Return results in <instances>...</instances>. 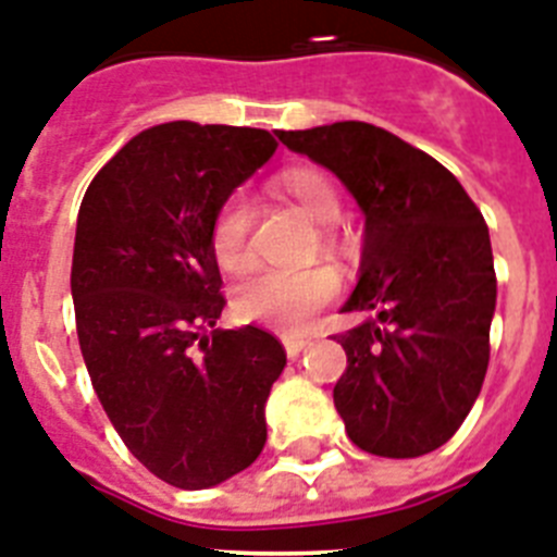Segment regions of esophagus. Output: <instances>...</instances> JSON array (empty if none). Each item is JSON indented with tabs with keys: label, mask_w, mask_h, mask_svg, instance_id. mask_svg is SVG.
<instances>
[{
	"label": "esophagus",
	"mask_w": 557,
	"mask_h": 557,
	"mask_svg": "<svg viewBox=\"0 0 557 557\" xmlns=\"http://www.w3.org/2000/svg\"><path fill=\"white\" fill-rule=\"evenodd\" d=\"M283 345H286L288 357L294 359V357H300L302 348L308 345V339H302V336H286V339H283Z\"/></svg>",
	"instance_id": "esophagus-1"
}]
</instances>
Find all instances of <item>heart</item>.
Segmentation results:
<instances>
[{
    "label": "heart",
    "instance_id": "obj_1",
    "mask_svg": "<svg viewBox=\"0 0 557 557\" xmlns=\"http://www.w3.org/2000/svg\"><path fill=\"white\" fill-rule=\"evenodd\" d=\"M277 189L292 198L302 212L320 226H334L343 214V200L334 181L325 172L302 166L280 175ZM249 226L251 209L243 195L218 209L212 223V251L218 263L237 271L249 263ZM325 243H334L325 228ZM339 292V277L325 265L314 269H263L243 280L235 292V311L243 320L265 322L283 331H302L322 306H329Z\"/></svg>",
    "mask_w": 557,
    "mask_h": 557
}]
</instances>
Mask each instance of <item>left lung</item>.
I'll return each instance as SVG.
<instances>
[{"label": "left lung", "instance_id": "1", "mask_svg": "<svg viewBox=\"0 0 557 557\" xmlns=\"http://www.w3.org/2000/svg\"><path fill=\"white\" fill-rule=\"evenodd\" d=\"M277 138L343 181L366 214L357 286L334 336L348 368L336 413L359 450L416 459L461 428L481 394L495 314L487 223L436 158L366 121Z\"/></svg>", "mask_w": 557, "mask_h": 557}]
</instances>
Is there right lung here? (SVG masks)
<instances>
[{
  "label": "right lung",
  "instance_id": "obj_1",
  "mask_svg": "<svg viewBox=\"0 0 557 557\" xmlns=\"http://www.w3.org/2000/svg\"><path fill=\"white\" fill-rule=\"evenodd\" d=\"M274 149L265 129L158 124L104 163L78 209L70 292L84 366L129 453L172 487H214L265 445L286 350L255 325L214 329L226 300L212 223Z\"/></svg>",
  "mask_w": 557,
  "mask_h": 557
}]
</instances>
